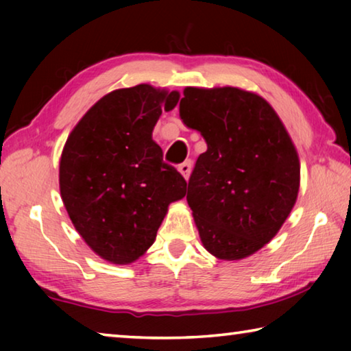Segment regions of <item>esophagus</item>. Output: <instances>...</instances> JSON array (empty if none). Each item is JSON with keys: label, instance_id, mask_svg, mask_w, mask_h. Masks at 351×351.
I'll return each instance as SVG.
<instances>
[{"label": "esophagus", "instance_id": "34e87169", "mask_svg": "<svg viewBox=\"0 0 351 351\" xmlns=\"http://www.w3.org/2000/svg\"><path fill=\"white\" fill-rule=\"evenodd\" d=\"M178 170L181 171V175L186 178V180H189V176H190V171H192V161H184L182 164H180V167H178Z\"/></svg>", "mask_w": 351, "mask_h": 351}]
</instances>
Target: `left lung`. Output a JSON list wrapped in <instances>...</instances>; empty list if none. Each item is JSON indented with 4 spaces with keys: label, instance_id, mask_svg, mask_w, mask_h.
Wrapping results in <instances>:
<instances>
[{
    "label": "left lung",
    "instance_id": "1",
    "mask_svg": "<svg viewBox=\"0 0 351 351\" xmlns=\"http://www.w3.org/2000/svg\"><path fill=\"white\" fill-rule=\"evenodd\" d=\"M180 116L207 142L187 189L201 241L218 258H245L278 232L295 203L293 142L271 105L239 88H186Z\"/></svg>",
    "mask_w": 351,
    "mask_h": 351
}]
</instances>
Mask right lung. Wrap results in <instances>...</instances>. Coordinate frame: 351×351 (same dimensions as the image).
Listing matches in <instances>:
<instances>
[{"instance_id":"right-lung-1","label":"right lung","mask_w":351,"mask_h":351,"mask_svg":"<svg viewBox=\"0 0 351 351\" xmlns=\"http://www.w3.org/2000/svg\"><path fill=\"white\" fill-rule=\"evenodd\" d=\"M178 100L176 91L150 85L116 90L82 117L64 144L63 204L82 239L111 263L139 258L169 204L186 195V180L152 139L162 110H173Z\"/></svg>"}]
</instances>
